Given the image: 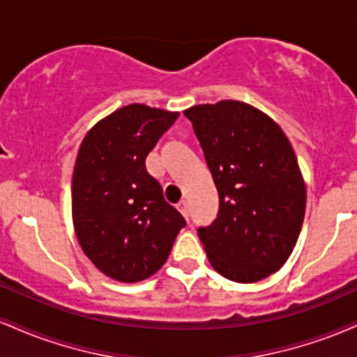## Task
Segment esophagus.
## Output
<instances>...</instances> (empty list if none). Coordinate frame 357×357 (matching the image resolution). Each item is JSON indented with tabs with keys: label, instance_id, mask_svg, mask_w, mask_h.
Here are the masks:
<instances>
[{
	"label": "esophagus",
	"instance_id": "obj_1",
	"mask_svg": "<svg viewBox=\"0 0 357 357\" xmlns=\"http://www.w3.org/2000/svg\"><path fill=\"white\" fill-rule=\"evenodd\" d=\"M178 210L181 211V215L188 220V216H190V208H188V202H184V199H183V202L178 204Z\"/></svg>",
	"mask_w": 357,
	"mask_h": 357
}]
</instances>
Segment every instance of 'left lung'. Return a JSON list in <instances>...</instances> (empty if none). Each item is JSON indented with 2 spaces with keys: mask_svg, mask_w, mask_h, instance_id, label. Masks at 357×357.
Wrapping results in <instances>:
<instances>
[{
  "mask_svg": "<svg viewBox=\"0 0 357 357\" xmlns=\"http://www.w3.org/2000/svg\"><path fill=\"white\" fill-rule=\"evenodd\" d=\"M210 167L220 210L198 228L211 267L240 284L275 273L296 247L305 184L284 130L238 100L184 110Z\"/></svg>",
  "mask_w": 357,
  "mask_h": 357,
  "instance_id": "1",
  "label": "left lung"
}]
</instances>
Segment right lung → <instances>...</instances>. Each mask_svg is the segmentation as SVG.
Listing matches in <instances>:
<instances>
[{
    "mask_svg": "<svg viewBox=\"0 0 357 357\" xmlns=\"http://www.w3.org/2000/svg\"><path fill=\"white\" fill-rule=\"evenodd\" d=\"M178 112L142 104L117 109L82 141L72 181V216L84 253L119 282H141L166 264L181 213L147 173L146 158Z\"/></svg>",
    "mask_w": 357,
    "mask_h": 357,
    "instance_id": "add662e5",
    "label": "right lung"
}]
</instances>
